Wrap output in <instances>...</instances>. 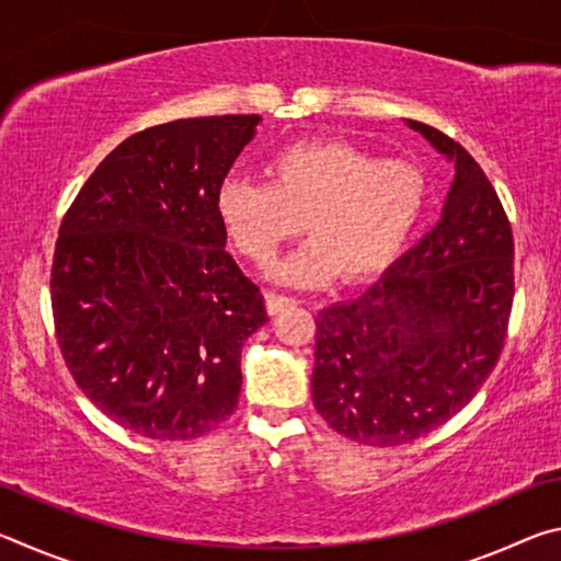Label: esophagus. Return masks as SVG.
<instances>
[{"mask_svg":"<svg viewBox=\"0 0 561 561\" xmlns=\"http://www.w3.org/2000/svg\"><path fill=\"white\" fill-rule=\"evenodd\" d=\"M264 304H267L270 314H279L284 307H291V304H297V299L284 297V294H277V291H267V294H264Z\"/></svg>","mask_w":561,"mask_h":561,"instance_id":"34e87169","label":"esophagus"}]
</instances>
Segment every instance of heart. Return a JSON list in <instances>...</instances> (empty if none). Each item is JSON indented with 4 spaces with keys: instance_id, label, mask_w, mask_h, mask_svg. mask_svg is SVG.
<instances>
[{
    "instance_id": "b5f03b06",
    "label": "heart",
    "mask_w": 561,
    "mask_h": 561,
    "mask_svg": "<svg viewBox=\"0 0 561 561\" xmlns=\"http://www.w3.org/2000/svg\"><path fill=\"white\" fill-rule=\"evenodd\" d=\"M425 197V175L408 160H378L346 140L317 138L279 150L267 163V183L225 180L217 215L237 252L260 267L304 225L311 242L270 272L282 284H356L391 267Z\"/></svg>"
}]
</instances>
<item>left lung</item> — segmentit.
<instances>
[{
	"label": "left lung",
	"mask_w": 561,
	"mask_h": 561,
	"mask_svg": "<svg viewBox=\"0 0 561 561\" xmlns=\"http://www.w3.org/2000/svg\"><path fill=\"white\" fill-rule=\"evenodd\" d=\"M455 165L438 225L358 299L317 317L311 398L346 438L393 448L470 403L510 321L512 230L495 187L445 133L405 121Z\"/></svg>",
	"instance_id": "left-lung-1"
}]
</instances>
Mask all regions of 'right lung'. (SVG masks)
<instances>
[{"mask_svg": "<svg viewBox=\"0 0 561 561\" xmlns=\"http://www.w3.org/2000/svg\"><path fill=\"white\" fill-rule=\"evenodd\" d=\"M260 121L180 118L136 133L59 227L51 307L64 360L103 415L144 438L190 440L230 417L244 341L270 321L217 215Z\"/></svg>", "mask_w": 561, "mask_h": 561, "instance_id": "1", "label": "right lung"}]
</instances>
